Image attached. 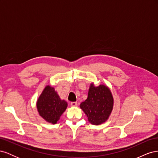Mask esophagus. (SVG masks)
<instances>
[{
  "instance_id": "1",
  "label": "esophagus",
  "mask_w": 158,
  "mask_h": 158,
  "mask_svg": "<svg viewBox=\"0 0 158 158\" xmlns=\"http://www.w3.org/2000/svg\"><path fill=\"white\" fill-rule=\"evenodd\" d=\"M70 106L72 107H76V106H78V103H77V102H71L70 103Z\"/></svg>"
}]
</instances>
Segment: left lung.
Returning a JSON list of instances; mask_svg holds the SVG:
<instances>
[{
    "label": "left lung",
    "mask_w": 158,
    "mask_h": 158,
    "mask_svg": "<svg viewBox=\"0 0 158 158\" xmlns=\"http://www.w3.org/2000/svg\"><path fill=\"white\" fill-rule=\"evenodd\" d=\"M114 99L110 89L103 84L95 86L90 84L88 98L80 105L88 121L99 125L107 121L113 108Z\"/></svg>",
    "instance_id": "1"
}]
</instances>
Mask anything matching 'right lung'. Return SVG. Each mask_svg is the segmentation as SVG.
Here are the masks:
<instances>
[{"mask_svg": "<svg viewBox=\"0 0 158 158\" xmlns=\"http://www.w3.org/2000/svg\"><path fill=\"white\" fill-rule=\"evenodd\" d=\"M37 109L45 121L56 124L65 111L68 103L61 99L53 87L46 85L37 101Z\"/></svg>", "mask_w": 158, "mask_h": 158, "instance_id": "right-lung-1", "label": "right lung"}]
</instances>
